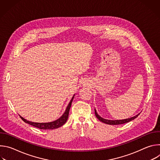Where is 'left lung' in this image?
I'll return each instance as SVG.
<instances>
[{"label": "left lung", "mask_w": 160, "mask_h": 160, "mask_svg": "<svg viewBox=\"0 0 160 160\" xmlns=\"http://www.w3.org/2000/svg\"><path fill=\"white\" fill-rule=\"evenodd\" d=\"M94 111H95V115L96 116V117L98 118V120H99L101 122L106 123V124H108V125H120V124H123V123H127V122H129L133 120H134L135 118H136L137 117H138L140 113H139L138 115H135V117H133L132 118H127V119H124V120H107V119H104L102 117H101L96 111V109H94Z\"/></svg>", "instance_id": "1"}]
</instances>
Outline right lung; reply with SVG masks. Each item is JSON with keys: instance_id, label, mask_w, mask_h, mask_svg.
Masks as SVG:
<instances>
[{"instance_id": "right-lung-1", "label": "right lung", "mask_w": 160, "mask_h": 160, "mask_svg": "<svg viewBox=\"0 0 160 160\" xmlns=\"http://www.w3.org/2000/svg\"><path fill=\"white\" fill-rule=\"evenodd\" d=\"M75 95L73 96V98H72L70 102L68 104L64 112L62 114V116L58 118V120L53 121V122H48V123H37V122H32L30 121H28L26 119H25L24 118H22V117L20 116L21 118L23 120L25 123H28L35 127L38 128L40 129H43V130H53V129H56L58 128L61 126H62L67 121L68 118V115H69V111H70V109L71 108V105L73 101V99L74 98Z\"/></svg>"}]
</instances>
